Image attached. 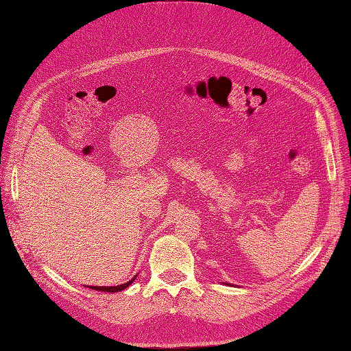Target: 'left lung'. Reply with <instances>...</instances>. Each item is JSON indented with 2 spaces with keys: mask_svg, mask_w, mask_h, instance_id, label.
<instances>
[{
  "mask_svg": "<svg viewBox=\"0 0 351 351\" xmlns=\"http://www.w3.org/2000/svg\"><path fill=\"white\" fill-rule=\"evenodd\" d=\"M224 284H227V285H231V284H228V282H224Z\"/></svg>",
  "mask_w": 351,
  "mask_h": 351,
  "instance_id": "left-lung-1",
  "label": "left lung"
}]
</instances>
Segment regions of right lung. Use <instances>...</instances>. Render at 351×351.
<instances>
[{"instance_id":"1","label":"right lung","mask_w":351,"mask_h":351,"mask_svg":"<svg viewBox=\"0 0 351 351\" xmlns=\"http://www.w3.org/2000/svg\"><path fill=\"white\" fill-rule=\"evenodd\" d=\"M136 277L137 275H134V277L130 280V281H127V282H124V284H120V285H110V287H99V285H84V287H88V289H92V290H97V291H107V293H117V291H121V290H124V289H127V287H129L134 280H136Z\"/></svg>"}]
</instances>
